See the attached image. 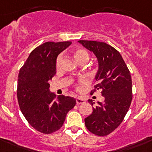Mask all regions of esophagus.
<instances>
[{"mask_svg": "<svg viewBox=\"0 0 152 152\" xmlns=\"http://www.w3.org/2000/svg\"><path fill=\"white\" fill-rule=\"evenodd\" d=\"M76 102L77 104H83V103L85 102V100H84V99H83L82 97H77L76 99Z\"/></svg>", "mask_w": 152, "mask_h": 152, "instance_id": "1", "label": "esophagus"}]
</instances>
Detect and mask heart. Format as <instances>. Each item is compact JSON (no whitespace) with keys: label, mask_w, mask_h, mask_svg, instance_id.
<instances>
[{"label":"heart","mask_w":152,"mask_h":152,"mask_svg":"<svg viewBox=\"0 0 152 152\" xmlns=\"http://www.w3.org/2000/svg\"><path fill=\"white\" fill-rule=\"evenodd\" d=\"M72 54H73V56H74L75 60L79 64H86L89 59L88 53L86 50L82 49V48H77V49L74 50L72 52ZM61 60H62V56L61 55H59V56L57 57V59H56V68H58ZM85 83H86V80L85 79H83V78L80 80L79 86H77L76 88L77 90L80 91L81 86L83 85Z\"/></svg>","instance_id":"1"}]
</instances>
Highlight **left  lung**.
Listing matches in <instances>:
<instances>
[{
  "mask_svg": "<svg viewBox=\"0 0 152 152\" xmlns=\"http://www.w3.org/2000/svg\"><path fill=\"white\" fill-rule=\"evenodd\" d=\"M79 43L96 56L99 69L95 79L97 83L91 90L102 91L104 102H98L93 112L85 118L86 126L98 136H106L122 122L132 99L130 72L118 50L110 45L96 41L80 40ZM94 105L92 99L88 100Z\"/></svg>",
  "mask_w": 152,
  "mask_h": 152,
  "instance_id": "1",
  "label": "left lung"
}]
</instances>
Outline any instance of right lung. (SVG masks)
I'll list each match as a JSON object with an SVG mask.
<instances>
[{"label":"right lung","instance_id":"add662e5","mask_svg":"<svg viewBox=\"0 0 152 152\" xmlns=\"http://www.w3.org/2000/svg\"><path fill=\"white\" fill-rule=\"evenodd\" d=\"M71 42H48L30 53L20 69L18 99L23 115L31 126L44 134L58 130L67 113L75 107L76 100L60 95L56 99L50 92L48 80L56 75L58 56Z\"/></svg>","mask_w":152,"mask_h":152}]
</instances>
